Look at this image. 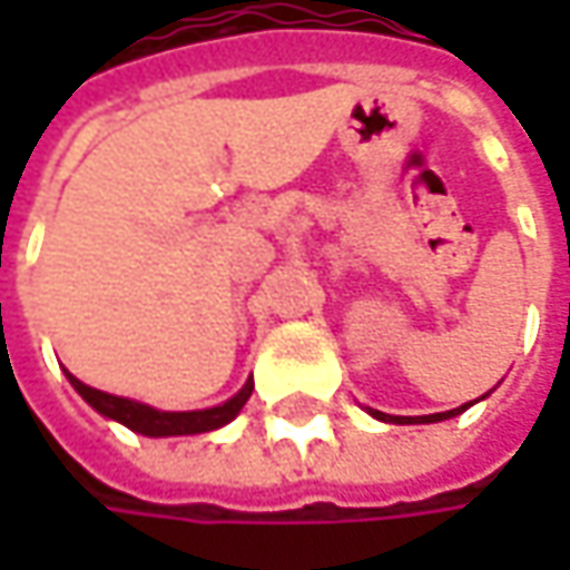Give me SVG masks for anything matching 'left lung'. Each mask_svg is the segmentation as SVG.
<instances>
[{
  "instance_id": "obj_1",
  "label": "left lung",
  "mask_w": 570,
  "mask_h": 570,
  "mask_svg": "<svg viewBox=\"0 0 570 570\" xmlns=\"http://www.w3.org/2000/svg\"><path fill=\"white\" fill-rule=\"evenodd\" d=\"M472 403H475V400H472ZM472 403L460 405V409H450V412H438V415H419V419H412V415H383L377 409H371V415L381 419V422H393V425H425V422H444V419H453V415L466 412Z\"/></svg>"
}]
</instances>
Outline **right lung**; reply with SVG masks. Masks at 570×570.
<instances>
[{
    "mask_svg": "<svg viewBox=\"0 0 570 570\" xmlns=\"http://www.w3.org/2000/svg\"><path fill=\"white\" fill-rule=\"evenodd\" d=\"M69 383L78 390V396L91 409H98L104 419H114L136 434L145 438H174V434H203V431H215V428L228 425L230 419L244 409V403L250 400L253 393V377L240 393H234L228 403L212 405V409H196V412H161V409H151V405L136 403V400H126V396H114V393H104L95 390L88 383H81L66 371Z\"/></svg>",
    "mask_w": 570,
    "mask_h": 570,
    "instance_id": "right-lung-1",
    "label": "right lung"
}]
</instances>
